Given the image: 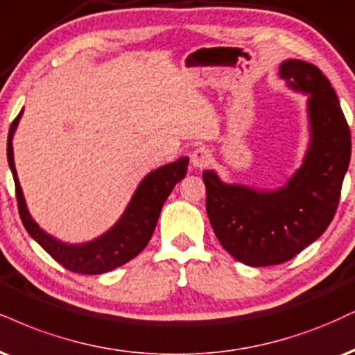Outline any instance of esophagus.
I'll list each match as a JSON object with an SVG mask.
<instances>
[{
	"instance_id": "esophagus-1",
	"label": "esophagus",
	"mask_w": 355,
	"mask_h": 355,
	"mask_svg": "<svg viewBox=\"0 0 355 355\" xmlns=\"http://www.w3.org/2000/svg\"><path fill=\"white\" fill-rule=\"evenodd\" d=\"M190 162H191V165L195 166V168H203V166H207L211 162V153H210V150H208V148L198 147V148H195L193 152H191Z\"/></svg>"
}]
</instances>
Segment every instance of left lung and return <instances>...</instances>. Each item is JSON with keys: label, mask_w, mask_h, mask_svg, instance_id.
Returning a JSON list of instances; mask_svg holds the SVG:
<instances>
[{"label": "left lung", "mask_w": 355, "mask_h": 355, "mask_svg": "<svg viewBox=\"0 0 355 355\" xmlns=\"http://www.w3.org/2000/svg\"><path fill=\"white\" fill-rule=\"evenodd\" d=\"M279 78L307 96L309 142L300 168L275 190L203 172L213 232L234 259L254 268L289 261L326 232L351 162V130L326 76L313 64L288 59Z\"/></svg>", "instance_id": "left-lung-1"}]
</instances>
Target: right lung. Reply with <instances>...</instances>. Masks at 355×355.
<instances>
[{"mask_svg":"<svg viewBox=\"0 0 355 355\" xmlns=\"http://www.w3.org/2000/svg\"><path fill=\"white\" fill-rule=\"evenodd\" d=\"M21 115H23V110L12 121L10 134H8V164H10L12 180L16 185L19 216L26 232L31 234L34 241L40 243L46 253H49L55 261L72 272L102 275V272L112 271L115 268L129 263L147 246L148 240L152 238L165 200L172 193L173 187L185 178L187 168H189V157H180L172 164L159 166L153 172L145 175L121 218L115 221L107 232L91 241L67 243L42 230L28 210L15 166V155H12V137L18 129Z\"/></svg>","mask_w":355,"mask_h":355,"instance_id":"add662e5","label":"right lung"}]
</instances>
